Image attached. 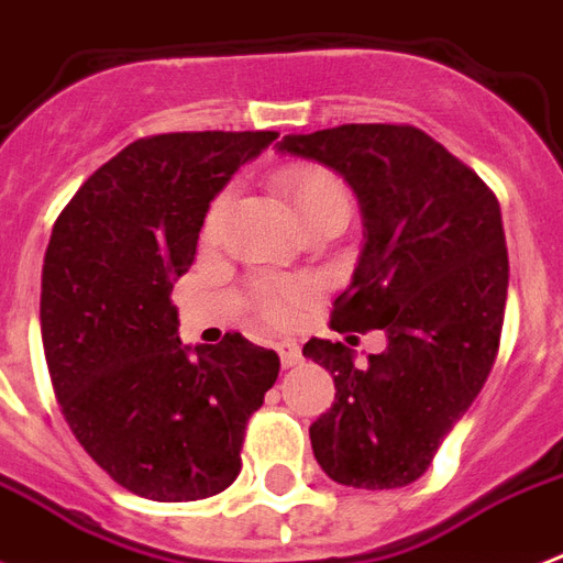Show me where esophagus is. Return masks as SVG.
Segmentation results:
<instances>
[{"label": "esophagus", "mask_w": 563, "mask_h": 563, "mask_svg": "<svg viewBox=\"0 0 563 563\" xmlns=\"http://www.w3.org/2000/svg\"><path fill=\"white\" fill-rule=\"evenodd\" d=\"M277 353H280L283 368H295V365H300V360H303V353H300L298 342H291V339H283V342H277Z\"/></svg>", "instance_id": "1"}]
</instances>
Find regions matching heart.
I'll return each mask as SVG.
<instances>
[{
	"mask_svg": "<svg viewBox=\"0 0 563 563\" xmlns=\"http://www.w3.org/2000/svg\"><path fill=\"white\" fill-rule=\"evenodd\" d=\"M274 187L280 189L283 198L291 203V210L298 212L300 224L309 219H318V216H327V212H342V216L351 212V195H347L342 178L324 169V166H316V163L286 166V169L277 172ZM228 203V192H219L212 198L210 210L203 216V233L207 236L219 233ZM309 295H312V286L303 280H263L256 283L254 291H251V307L265 324H289L300 303H307Z\"/></svg>",
	"mask_w": 563,
	"mask_h": 563,
	"instance_id": "obj_1",
	"label": "heart"
}]
</instances>
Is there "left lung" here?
Returning a JSON list of instances; mask_svg holds the SVG:
<instances>
[{
    "mask_svg": "<svg viewBox=\"0 0 563 563\" xmlns=\"http://www.w3.org/2000/svg\"><path fill=\"white\" fill-rule=\"evenodd\" d=\"M280 152L339 172L362 203L365 251L330 327L388 335L365 365L342 342L303 344L335 383L333 406L309 427L312 453L339 485H411L497 362L508 295L497 195L415 125L291 134Z\"/></svg>",
    "mask_w": 563,
    "mask_h": 563,
    "instance_id": "obj_1",
    "label": "left lung"
}]
</instances>
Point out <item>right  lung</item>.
Returning a JSON list of instances; mask_svg holds the SVG:
<instances>
[{
    "label": "right lung",
    "mask_w": 563,
    "mask_h": 563,
    "mask_svg": "<svg viewBox=\"0 0 563 563\" xmlns=\"http://www.w3.org/2000/svg\"><path fill=\"white\" fill-rule=\"evenodd\" d=\"M274 131H184L136 140L84 180L57 216L40 333L66 423L136 497L192 503L233 485L247 420L280 356L239 333L195 351L178 339L172 283L230 175Z\"/></svg>",
    "instance_id": "add662e5"
}]
</instances>
